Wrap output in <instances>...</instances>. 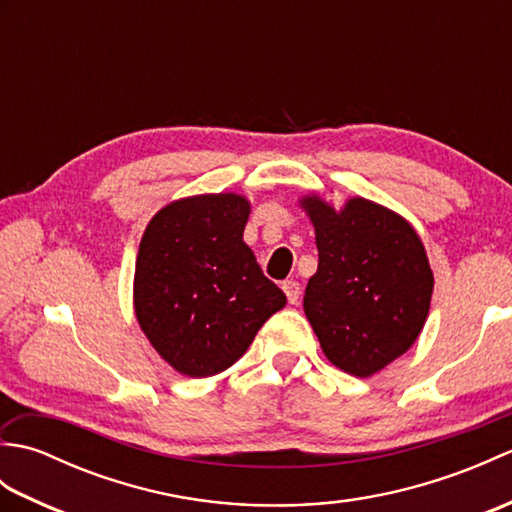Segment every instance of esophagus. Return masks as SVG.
<instances>
[{"label": "esophagus", "mask_w": 512, "mask_h": 512, "mask_svg": "<svg viewBox=\"0 0 512 512\" xmlns=\"http://www.w3.org/2000/svg\"><path fill=\"white\" fill-rule=\"evenodd\" d=\"M281 288H284V292H286V297H288L290 303H297V301H299V295H301L299 281L288 279V281H284V284H281Z\"/></svg>", "instance_id": "obj_1"}]
</instances>
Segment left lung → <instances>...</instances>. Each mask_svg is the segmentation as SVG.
I'll list each match as a JSON object with an SVG mask.
<instances>
[{"label":"left lung","instance_id":"left-lung-1","mask_svg":"<svg viewBox=\"0 0 512 512\" xmlns=\"http://www.w3.org/2000/svg\"><path fill=\"white\" fill-rule=\"evenodd\" d=\"M314 226L319 268L303 310L328 361L367 378L405 354L427 321L433 273L413 226L365 198L336 211L301 198Z\"/></svg>","mask_w":512,"mask_h":512}]
</instances>
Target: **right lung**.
Listing matches in <instances>:
<instances>
[{
  "label": "right lung",
  "mask_w": 512,
  "mask_h": 512,
  "mask_svg": "<svg viewBox=\"0 0 512 512\" xmlns=\"http://www.w3.org/2000/svg\"><path fill=\"white\" fill-rule=\"evenodd\" d=\"M250 202L191 195L147 224L134 273V310L154 350L191 378L224 372L286 306L244 242Z\"/></svg>",
  "instance_id": "right-lung-1"
}]
</instances>
